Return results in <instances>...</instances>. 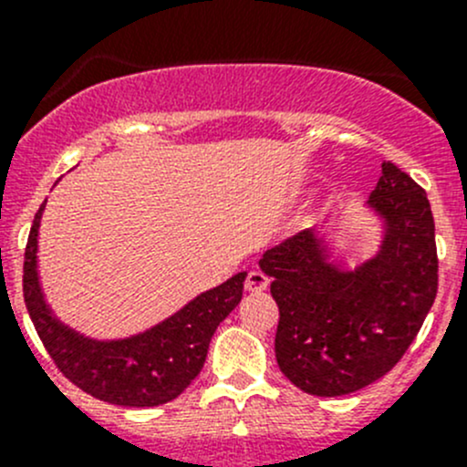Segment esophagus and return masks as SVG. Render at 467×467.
Instances as JSON below:
<instances>
[{
  "label": "esophagus",
  "mask_w": 467,
  "mask_h": 467,
  "mask_svg": "<svg viewBox=\"0 0 467 467\" xmlns=\"http://www.w3.org/2000/svg\"><path fill=\"white\" fill-rule=\"evenodd\" d=\"M244 286H246V291H253V294H257V291L266 289L268 277L264 275L262 271H251L246 275V282H244Z\"/></svg>",
  "instance_id": "obj_1"
}]
</instances>
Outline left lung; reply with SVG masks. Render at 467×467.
Returning <instances> with one entry per match:
<instances>
[{
    "label": "left lung",
    "instance_id": "obj_1",
    "mask_svg": "<svg viewBox=\"0 0 467 467\" xmlns=\"http://www.w3.org/2000/svg\"><path fill=\"white\" fill-rule=\"evenodd\" d=\"M368 205L386 221L378 257L355 271L327 262L314 230L264 253L280 309L275 359L285 378L318 398L384 378L420 332L438 291L434 216L425 190L381 162Z\"/></svg>",
    "mask_w": 467,
    "mask_h": 467
}]
</instances>
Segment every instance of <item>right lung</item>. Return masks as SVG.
<instances>
[{
  "mask_svg": "<svg viewBox=\"0 0 467 467\" xmlns=\"http://www.w3.org/2000/svg\"><path fill=\"white\" fill-rule=\"evenodd\" d=\"M42 210L33 219L25 251V303L56 368L92 398L119 407L171 402L201 373L212 334L242 300L246 273H237L138 337L92 341L51 317L37 285L36 251Z\"/></svg>",
  "mask_w": 467,
  "mask_h": 467,
  "instance_id": "add662e5",
  "label": "right lung"
}]
</instances>
